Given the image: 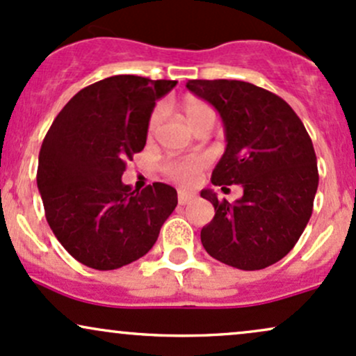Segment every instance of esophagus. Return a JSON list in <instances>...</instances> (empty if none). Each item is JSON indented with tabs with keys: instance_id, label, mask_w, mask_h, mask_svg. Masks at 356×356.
<instances>
[{
	"instance_id": "obj_1",
	"label": "esophagus",
	"mask_w": 356,
	"mask_h": 356,
	"mask_svg": "<svg viewBox=\"0 0 356 356\" xmlns=\"http://www.w3.org/2000/svg\"><path fill=\"white\" fill-rule=\"evenodd\" d=\"M194 199H195L194 192L179 191V204H182V206H186V204H189L191 201H194Z\"/></svg>"
}]
</instances>
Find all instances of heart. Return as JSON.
<instances>
[{
  "label": "heart",
  "mask_w": 356,
  "mask_h": 356,
  "mask_svg": "<svg viewBox=\"0 0 356 356\" xmlns=\"http://www.w3.org/2000/svg\"><path fill=\"white\" fill-rule=\"evenodd\" d=\"M184 113H186L187 120L192 127H195L204 117H214V112L207 104H204L201 100L195 99H187L182 105ZM162 120V108H155L150 115L149 120V136H154L155 129L161 124ZM206 165V159L199 157V155H191V157L184 159H170L162 164V170L167 177H170L175 182L181 184H189L194 181V177L197 175L199 170Z\"/></svg>",
  "instance_id": "b5f03b06"
}]
</instances>
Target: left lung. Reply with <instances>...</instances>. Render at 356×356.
<instances>
[{"label":"left lung","mask_w":356,"mask_h":356,"mask_svg":"<svg viewBox=\"0 0 356 356\" xmlns=\"http://www.w3.org/2000/svg\"><path fill=\"white\" fill-rule=\"evenodd\" d=\"M186 87L222 118L227 145L211 182L244 189L234 204L201 192L216 211L201 231L202 246L227 266H271L295 248L312 218L318 189L312 138L281 97L248 81L189 80Z\"/></svg>","instance_id":"8db88e82"}]
</instances>
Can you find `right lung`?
<instances>
[{
	"label": "right lung",
	"instance_id": "obj_1",
	"mask_svg": "<svg viewBox=\"0 0 356 356\" xmlns=\"http://www.w3.org/2000/svg\"><path fill=\"white\" fill-rule=\"evenodd\" d=\"M175 80L115 75L80 90L61 108L40 149L36 184L61 246L85 266L108 271L150 251L177 206V191L122 182L147 142L155 102Z\"/></svg>",
	"mask_w": 356,
	"mask_h": 356
}]
</instances>
